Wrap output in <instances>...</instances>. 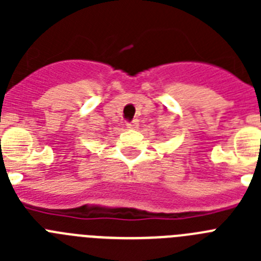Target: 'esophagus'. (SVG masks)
<instances>
[{
	"instance_id": "esophagus-1",
	"label": "esophagus",
	"mask_w": 261,
	"mask_h": 261,
	"mask_svg": "<svg viewBox=\"0 0 261 261\" xmlns=\"http://www.w3.org/2000/svg\"><path fill=\"white\" fill-rule=\"evenodd\" d=\"M138 126V120H133V121H129V123H126V128L129 129H135Z\"/></svg>"
}]
</instances>
